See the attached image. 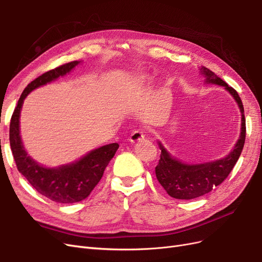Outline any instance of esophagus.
Returning <instances> with one entry per match:
<instances>
[{
    "instance_id": "1",
    "label": "esophagus",
    "mask_w": 262,
    "mask_h": 262,
    "mask_svg": "<svg viewBox=\"0 0 262 262\" xmlns=\"http://www.w3.org/2000/svg\"><path fill=\"white\" fill-rule=\"evenodd\" d=\"M144 139H145V132L142 131V130H135L130 135L129 141L132 142V143H135V142H141Z\"/></svg>"
}]
</instances>
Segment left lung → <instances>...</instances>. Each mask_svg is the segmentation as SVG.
<instances>
[{"label": "left lung", "instance_id": "1", "mask_svg": "<svg viewBox=\"0 0 262 262\" xmlns=\"http://www.w3.org/2000/svg\"><path fill=\"white\" fill-rule=\"evenodd\" d=\"M201 74L206 77L205 82L222 85L236 101L242 113L241 135L235 147L230 154L215 161L205 162L198 165H187L173 158L166 148L158 142L161 149L160 159L155 168L156 178L166 192L177 200H193L212 191L228 178L232 169L238 160L244 147L246 138V120L244 116V106L238 93L227 82L219 78L208 68L202 67Z\"/></svg>", "mask_w": 262, "mask_h": 262}]
</instances>
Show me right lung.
I'll use <instances>...</instances> for the list:
<instances>
[{
    "label": "right lung",
    "mask_w": 262,
    "mask_h": 262,
    "mask_svg": "<svg viewBox=\"0 0 262 262\" xmlns=\"http://www.w3.org/2000/svg\"><path fill=\"white\" fill-rule=\"evenodd\" d=\"M80 61L67 62L47 71L27 85L12 115L10 124V143L17 169L41 195L60 204H74L86 198L100 182L104 171L115 156L119 145L108 144L90 151L73 164L58 168H45L28 156L21 142L19 116L26 96L34 89L47 84L73 70Z\"/></svg>",
    "instance_id": "1"
}]
</instances>
